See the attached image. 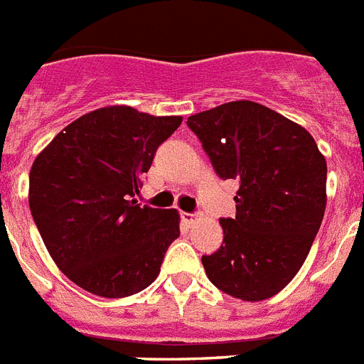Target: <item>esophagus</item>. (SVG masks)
Segmentation results:
<instances>
[{
	"label": "esophagus",
	"instance_id": "34e87169",
	"mask_svg": "<svg viewBox=\"0 0 364 364\" xmlns=\"http://www.w3.org/2000/svg\"><path fill=\"white\" fill-rule=\"evenodd\" d=\"M195 219H197V213H182V220H184L186 225H191Z\"/></svg>",
	"mask_w": 364,
	"mask_h": 364
}]
</instances>
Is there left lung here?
Here are the masks:
<instances>
[{"instance_id": "left-lung-1", "label": "left lung", "mask_w": 364, "mask_h": 364, "mask_svg": "<svg viewBox=\"0 0 364 364\" xmlns=\"http://www.w3.org/2000/svg\"><path fill=\"white\" fill-rule=\"evenodd\" d=\"M223 180L239 182L235 217L220 219L223 245L203 256L217 289L262 302L296 276L326 210V158L304 127L254 101L188 117Z\"/></svg>"}]
</instances>
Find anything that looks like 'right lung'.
<instances>
[{
	"mask_svg": "<svg viewBox=\"0 0 364 364\" xmlns=\"http://www.w3.org/2000/svg\"><path fill=\"white\" fill-rule=\"evenodd\" d=\"M182 116L116 105L88 112L34 158L29 208L49 256L68 278L105 298L144 291L180 235L176 210L139 206L144 173Z\"/></svg>",
	"mask_w": 364,
	"mask_h": 364,
	"instance_id": "1",
	"label": "right lung"
}]
</instances>
